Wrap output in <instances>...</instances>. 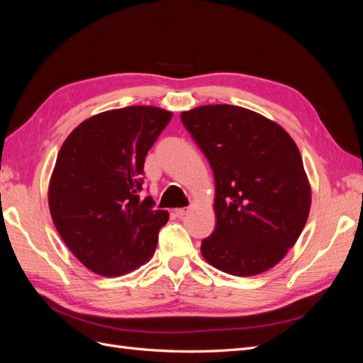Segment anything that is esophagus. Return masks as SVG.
I'll return each mask as SVG.
<instances>
[{
  "instance_id": "esophagus-1",
  "label": "esophagus",
  "mask_w": 363,
  "mask_h": 363,
  "mask_svg": "<svg viewBox=\"0 0 363 363\" xmlns=\"http://www.w3.org/2000/svg\"><path fill=\"white\" fill-rule=\"evenodd\" d=\"M189 212V208L188 207H182V208H175L174 211V213H175V216L177 218H183L186 213Z\"/></svg>"
}]
</instances>
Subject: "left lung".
<instances>
[{"instance_id":"left-lung-1","label":"left lung","mask_w":363,"mask_h":363,"mask_svg":"<svg viewBox=\"0 0 363 363\" xmlns=\"http://www.w3.org/2000/svg\"><path fill=\"white\" fill-rule=\"evenodd\" d=\"M180 118L215 177L216 225L203 239V257L238 277L277 265L311 211L295 142L279 124L239 106H201Z\"/></svg>"}]
</instances>
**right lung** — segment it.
Returning a JSON list of instances; mask_svg holds the SVG:
<instances>
[{
	"label": "right lung",
	"instance_id": "obj_1",
	"mask_svg": "<svg viewBox=\"0 0 363 363\" xmlns=\"http://www.w3.org/2000/svg\"><path fill=\"white\" fill-rule=\"evenodd\" d=\"M172 113L130 106L95 115L74 128L54 167L48 204L72 255L104 277L123 276L150 260L167 211L140 199L147 152Z\"/></svg>",
	"mask_w": 363,
	"mask_h": 363
}]
</instances>
